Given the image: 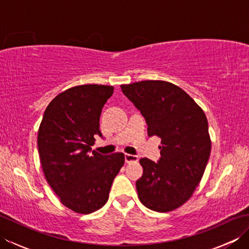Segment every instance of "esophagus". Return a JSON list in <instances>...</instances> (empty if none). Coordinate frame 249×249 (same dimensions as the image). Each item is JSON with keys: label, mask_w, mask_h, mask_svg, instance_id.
<instances>
[{"label": "esophagus", "mask_w": 249, "mask_h": 249, "mask_svg": "<svg viewBox=\"0 0 249 249\" xmlns=\"http://www.w3.org/2000/svg\"><path fill=\"white\" fill-rule=\"evenodd\" d=\"M125 162H133L138 160V156L137 155H131V154H125Z\"/></svg>", "instance_id": "34e87169"}]
</instances>
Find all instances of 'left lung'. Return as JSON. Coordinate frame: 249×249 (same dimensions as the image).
I'll return each mask as SVG.
<instances>
[{
	"instance_id": "obj_1",
	"label": "left lung",
	"mask_w": 249,
	"mask_h": 249,
	"mask_svg": "<svg viewBox=\"0 0 249 249\" xmlns=\"http://www.w3.org/2000/svg\"><path fill=\"white\" fill-rule=\"evenodd\" d=\"M121 89L143 115L149 136L161 138L158 161L140 160L138 197L147 209L170 212L192 197L202 178L211 153L208 120L195 100L170 82L146 80Z\"/></svg>"
}]
</instances>
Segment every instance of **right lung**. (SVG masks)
<instances>
[{
  "mask_svg": "<svg viewBox=\"0 0 249 249\" xmlns=\"http://www.w3.org/2000/svg\"><path fill=\"white\" fill-rule=\"evenodd\" d=\"M113 89L98 84L68 89L48 105L41 120L37 145L44 174L73 212L89 214L103 208L124 165L123 153H90L95 136L103 137L100 113Z\"/></svg>",
  "mask_w": 249,
  "mask_h": 249,
  "instance_id": "1",
  "label": "right lung"
}]
</instances>
